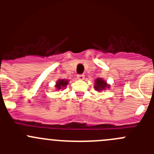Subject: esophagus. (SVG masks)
Here are the masks:
<instances>
[{"label":"esophagus","instance_id":"obj_1","mask_svg":"<svg viewBox=\"0 0 154 154\" xmlns=\"http://www.w3.org/2000/svg\"><path fill=\"white\" fill-rule=\"evenodd\" d=\"M77 79L79 80H83L85 79V75H77Z\"/></svg>","mask_w":154,"mask_h":154}]
</instances>
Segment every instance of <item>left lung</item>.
Masks as SVG:
<instances>
[{
  "instance_id": "obj_1",
  "label": "left lung",
  "mask_w": 154,
  "mask_h": 154,
  "mask_svg": "<svg viewBox=\"0 0 154 154\" xmlns=\"http://www.w3.org/2000/svg\"><path fill=\"white\" fill-rule=\"evenodd\" d=\"M94 88L98 92H100L102 90H105L106 88H109V85H107L106 82L104 80L102 79H97L96 80V82H95V86H94Z\"/></svg>"
}]
</instances>
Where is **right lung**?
I'll return each instance as SVG.
<instances>
[{
  "mask_svg": "<svg viewBox=\"0 0 154 154\" xmlns=\"http://www.w3.org/2000/svg\"><path fill=\"white\" fill-rule=\"evenodd\" d=\"M68 83H69V82H68V80L60 79V80H58V81L56 82L55 87H56L57 89H61L62 88H65V87L67 85Z\"/></svg>",
  "mask_w": 154,
  "mask_h": 154,
  "instance_id": "obj_1",
  "label": "right lung"
}]
</instances>
